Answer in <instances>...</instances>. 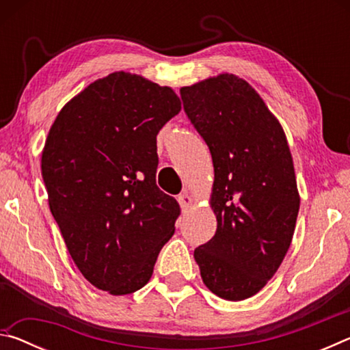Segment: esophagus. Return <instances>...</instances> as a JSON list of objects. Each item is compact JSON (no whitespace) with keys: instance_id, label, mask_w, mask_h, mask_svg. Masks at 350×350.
I'll return each mask as SVG.
<instances>
[{"instance_id":"1","label":"esophagus","mask_w":350,"mask_h":350,"mask_svg":"<svg viewBox=\"0 0 350 350\" xmlns=\"http://www.w3.org/2000/svg\"><path fill=\"white\" fill-rule=\"evenodd\" d=\"M179 204H180V206H182L183 210H187V208H189V206L193 205V198L189 196L188 191L180 194V196H179Z\"/></svg>"}]
</instances>
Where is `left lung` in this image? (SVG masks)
<instances>
[{"instance_id": "left-lung-1", "label": "left lung", "mask_w": 350, "mask_h": 350, "mask_svg": "<svg viewBox=\"0 0 350 350\" xmlns=\"http://www.w3.org/2000/svg\"><path fill=\"white\" fill-rule=\"evenodd\" d=\"M183 109L208 145L217 228L194 259L219 298L256 295L292 244L299 193L286 134L259 94L234 74L180 88Z\"/></svg>"}]
</instances>
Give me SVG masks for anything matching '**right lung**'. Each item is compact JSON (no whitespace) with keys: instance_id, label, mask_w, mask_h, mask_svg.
Returning <instances> with one entry per match:
<instances>
[{"instance_id":"right-lung-1","label":"right lung","mask_w":350,"mask_h":350,"mask_svg":"<svg viewBox=\"0 0 350 350\" xmlns=\"http://www.w3.org/2000/svg\"><path fill=\"white\" fill-rule=\"evenodd\" d=\"M168 86L118 70L63 106L41 152L52 216L81 275L111 295L150 281L179 204L156 185L157 134L180 111Z\"/></svg>"}]
</instances>
